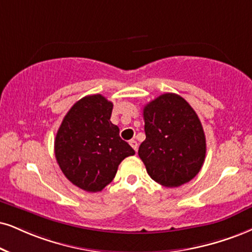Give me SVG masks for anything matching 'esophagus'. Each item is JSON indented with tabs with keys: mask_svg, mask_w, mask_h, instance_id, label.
I'll use <instances>...</instances> for the list:
<instances>
[{
	"mask_svg": "<svg viewBox=\"0 0 252 252\" xmlns=\"http://www.w3.org/2000/svg\"><path fill=\"white\" fill-rule=\"evenodd\" d=\"M129 145L132 146V148L134 150L135 152L138 151V142H136L135 140H129Z\"/></svg>",
	"mask_w": 252,
	"mask_h": 252,
	"instance_id": "34e87169",
	"label": "esophagus"
}]
</instances>
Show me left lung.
<instances>
[{"label": "left lung", "instance_id": "1", "mask_svg": "<svg viewBox=\"0 0 252 252\" xmlns=\"http://www.w3.org/2000/svg\"><path fill=\"white\" fill-rule=\"evenodd\" d=\"M146 139L139 157L148 175L164 187L185 185L203 166L207 145L196 112L175 93H164L144 107Z\"/></svg>", "mask_w": 252, "mask_h": 252}]
</instances>
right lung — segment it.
I'll use <instances>...</instances> for the list:
<instances>
[{"instance_id":"1","label":"right lung","mask_w":252,"mask_h":252,"mask_svg":"<svg viewBox=\"0 0 252 252\" xmlns=\"http://www.w3.org/2000/svg\"><path fill=\"white\" fill-rule=\"evenodd\" d=\"M113 104L101 94L76 102L62 121L55 139V155L70 182L85 191H101L116 176L133 148L111 123Z\"/></svg>"}]
</instances>
